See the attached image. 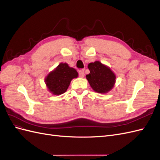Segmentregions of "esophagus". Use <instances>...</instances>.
Instances as JSON below:
<instances>
[{
    "label": "esophagus",
    "mask_w": 160,
    "mask_h": 160,
    "mask_svg": "<svg viewBox=\"0 0 160 160\" xmlns=\"http://www.w3.org/2000/svg\"><path fill=\"white\" fill-rule=\"evenodd\" d=\"M79 75L80 77H83L85 75V72H84V70L81 69L79 71Z\"/></svg>",
    "instance_id": "34e87169"
}]
</instances>
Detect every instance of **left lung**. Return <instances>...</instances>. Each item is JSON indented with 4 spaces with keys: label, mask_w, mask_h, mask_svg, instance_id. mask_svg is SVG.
Returning <instances> with one entry per match:
<instances>
[{
    "label": "left lung",
    "mask_w": 160,
    "mask_h": 160,
    "mask_svg": "<svg viewBox=\"0 0 160 160\" xmlns=\"http://www.w3.org/2000/svg\"><path fill=\"white\" fill-rule=\"evenodd\" d=\"M88 69L90 72L86 75V78L95 91L99 93H106L112 89L116 76L109 67L96 61L90 62Z\"/></svg>",
    "instance_id": "obj_1"
}]
</instances>
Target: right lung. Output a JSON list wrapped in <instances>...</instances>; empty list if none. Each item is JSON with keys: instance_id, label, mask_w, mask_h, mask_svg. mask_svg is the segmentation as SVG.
I'll return each mask as SVG.
<instances>
[{"instance_id": "add662e5", "label": "right lung", "mask_w": 160, "mask_h": 160, "mask_svg": "<svg viewBox=\"0 0 160 160\" xmlns=\"http://www.w3.org/2000/svg\"><path fill=\"white\" fill-rule=\"evenodd\" d=\"M78 77V72L67 63H60L50 72L45 79L48 89L53 95H61L67 91L72 79Z\"/></svg>"}]
</instances>
